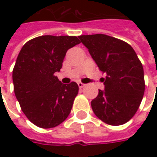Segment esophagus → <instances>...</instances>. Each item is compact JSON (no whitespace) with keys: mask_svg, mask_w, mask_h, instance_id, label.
Masks as SVG:
<instances>
[{"mask_svg":"<svg viewBox=\"0 0 157 157\" xmlns=\"http://www.w3.org/2000/svg\"><path fill=\"white\" fill-rule=\"evenodd\" d=\"M78 87L79 88H83L86 86V85H85V84H83V83H81V82H78Z\"/></svg>","mask_w":157,"mask_h":157,"instance_id":"esophagus-1","label":"esophagus"}]
</instances>
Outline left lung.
I'll use <instances>...</instances> for the list:
<instances>
[{"instance_id":"8db88e82","label":"left lung","mask_w":157,"mask_h":157,"mask_svg":"<svg viewBox=\"0 0 157 157\" xmlns=\"http://www.w3.org/2000/svg\"><path fill=\"white\" fill-rule=\"evenodd\" d=\"M78 38L106 74L105 90H99L91 102L95 115L108 125L128 122L138 110L145 91L143 67L136 52L128 43L104 34Z\"/></svg>"}]
</instances>
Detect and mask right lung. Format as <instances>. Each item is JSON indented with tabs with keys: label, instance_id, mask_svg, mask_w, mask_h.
Instances as JSON below:
<instances>
[{
	"label": "right lung",
	"instance_id": "obj_1",
	"mask_svg": "<svg viewBox=\"0 0 157 157\" xmlns=\"http://www.w3.org/2000/svg\"><path fill=\"white\" fill-rule=\"evenodd\" d=\"M80 44L77 36H41L22 46L13 69L15 97L36 126L52 128L66 120L78 93L76 82L64 85L60 71L66 52Z\"/></svg>",
	"mask_w": 157,
	"mask_h": 157
}]
</instances>
